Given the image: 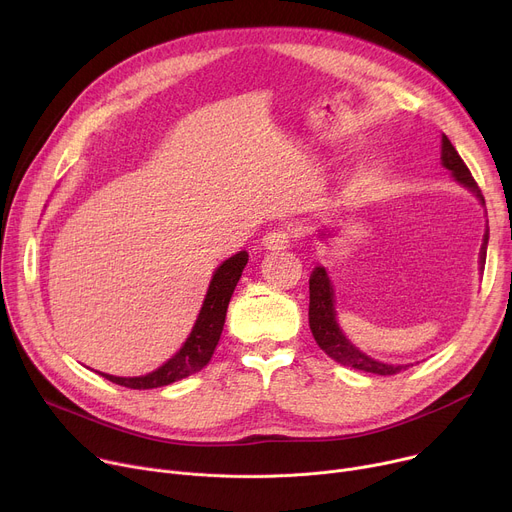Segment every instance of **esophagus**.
<instances>
[{
  "mask_svg": "<svg viewBox=\"0 0 512 512\" xmlns=\"http://www.w3.org/2000/svg\"><path fill=\"white\" fill-rule=\"evenodd\" d=\"M292 245V232L290 230H269L263 236V247L269 251H282Z\"/></svg>",
  "mask_w": 512,
  "mask_h": 512,
  "instance_id": "1",
  "label": "esophagus"
}]
</instances>
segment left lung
<instances>
[{"label":"left lung","instance_id":"obj_1","mask_svg":"<svg viewBox=\"0 0 512 512\" xmlns=\"http://www.w3.org/2000/svg\"><path fill=\"white\" fill-rule=\"evenodd\" d=\"M440 160L442 166L451 170V175L455 177L457 183H461L463 187H467L469 191H473L478 195V199L484 203L482 191L475 183V179L471 177L467 164L461 160L459 152L455 150V146L451 144V140L447 135H442V150H440ZM488 230L484 234V243H482V251H480V265H486V249H488ZM309 292H311V302H309V325L313 331L315 342L319 344V348L333 358L335 362L344 364V366H352L356 370H364V372H372V374H381V377H387V374H397L401 370H405V364H385L374 360L370 356H366L364 352H360L356 346H352L350 339L342 333L335 319V300H333V286L331 280L327 276L325 267H315L311 280H309Z\"/></svg>","mask_w":512,"mask_h":512}]
</instances>
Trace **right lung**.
Returning a JSON list of instances; mask_svg holds the SVG:
<instances>
[{"instance_id":"1","label":"right lung","mask_w":512,"mask_h":512,"mask_svg":"<svg viewBox=\"0 0 512 512\" xmlns=\"http://www.w3.org/2000/svg\"><path fill=\"white\" fill-rule=\"evenodd\" d=\"M249 261V253L241 251L226 259L212 276L210 288L206 298H203L201 311L197 315V321L187 337L183 348L166 360L160 368L144 374V377H113V374L100 372L102 377L109 379L115 385L127 387V389H156L164 387L175 381H181L189 374L201 370L206 366L220 342V335L226 321V309L232 298V292L243 276V269Z\"/></svg>"}]
</instances>
